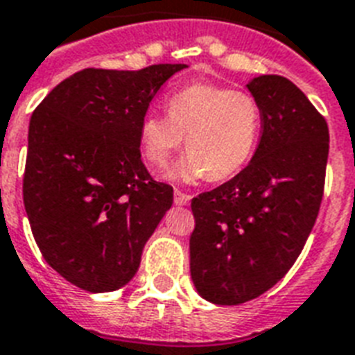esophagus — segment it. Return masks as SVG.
<instances>
[{"instance_id": "obj_1", "label": "esophagus", "mask_w": 355, "mask_h": 355, "mask_svg": "<svg viewBox=\"0 0 355 355\" xmlns=\"http://www.w3.org/2000/svg\"><path fill=\"white\" fill-rule=\"evenodd\" d=\"M189 199H191V197H189L188 193H184V191H180V189H175V205L177 206L188 205Z\"/></svg>"}]
</instances>
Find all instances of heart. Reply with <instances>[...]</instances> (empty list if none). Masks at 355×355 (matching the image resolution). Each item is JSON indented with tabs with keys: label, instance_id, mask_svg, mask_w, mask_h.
I'll use <instances>...</instances> for the list:
<instances>
[{
	"label": "heart",
	"instance_id": "heart-1",
	"mask_svg": "<svg viewBox=\"0 0 355 355\" xmlns=\"http://www.w3.org/2000/svg\"><path fill=\"white\" fill-rule=\"evenodd\" d=\"M167 118L147 116L139 125V149L153 169L169 166L186 138L189 155L171 171L180 182L227 180L252 158L261 110L250 94L211 83H193L169 96Z\"/></svg>",
	"mask_w": 355,
	"mask_h": 355
}]
</instances>
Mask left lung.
Returning a JSON list of instances; mask_svg holds the SVG:
<instances>
[{"mask_svg":"<svg viewBox=\"0 0 355 355\" xmlns=\"http://www.w3.org/2000/svg\"><path fill=\"white\" fill-rule=\"evenodd\" d=\"M247 88L261 110L252 160L191 200V280L221 306L263 295L297 261L319 214L330 149L326 119L291 80L259 75Z\"/></svg>","mask_w":355,"mask_h":355,"instance_id":"left-lung-1","label":"left lung"}]
</instances>
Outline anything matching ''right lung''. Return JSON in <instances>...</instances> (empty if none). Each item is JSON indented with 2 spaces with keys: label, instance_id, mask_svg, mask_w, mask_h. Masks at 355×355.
<instances>
[{
  "label": "right lung",
  "instance_id": "right-lung-1",
  "mask_svg": "<svg viewBox=\"0 0 355 355\" xmlns=\"http://www.w3.org/2000/svg\"><path fill=\"white\" fill-rule=\"evenodd\" d=\"M186 64L138 71L88 68L57 85L29 123L24 205L42 256L90 293L132 280L173 205L139 155L149 103Z\"/></svg>",
  "mask_w": 355,
  "mask_h": 355
}]
</instances>
